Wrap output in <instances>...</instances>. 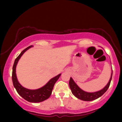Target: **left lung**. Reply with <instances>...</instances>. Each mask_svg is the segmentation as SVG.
<instances>
[{
	"mask_svg": "<svg viewBox=\"0 0 122 122\" xmlns=\"http://www.w3.org/2000/svg\"><path fill=\"white\" fill-rule=\"evenodd\" d=\"M112 74L113 71L112 72L111 77L110 78V80L107 85L103 89L98 92H97L88 93L83 91V90H81V88L76 84V83L74 82V81H73L71 78H70V81L69 82L70 88H71V92H72L73 95H74L75 97H76V98H78V99H81L82 100V101H93V100H95L97 99L98 98H99L100 97L102 96V95L107 91V89H108V88H109V86H110V84H111L112 78Z\"/></svg>",
	"mask_w": 122,
	"mask_h": 122,
	"instance_id": "8db88e82",
	"label": "left lung"
}]
</instances>
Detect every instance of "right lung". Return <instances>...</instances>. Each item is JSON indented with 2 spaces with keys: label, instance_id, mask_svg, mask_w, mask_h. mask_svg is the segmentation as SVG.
Returning a JSON list of instances; mask_svg holds the SVG:
<instances>
[{
  "label": "right lung",
  "instance_id": "add662e5",
  "mask_svg": "<svg viewBox=\"0 0 122 122\" xmlns=\"http://www.w3.org/2000/svg\"><path fill=\"white\" fill-rule=\"evenodd\" d=\"M32 46H28L25 49L21 51L19 56L16 58L14 61V65L13 66V71H12V81L13 86L16 89L18 94L21 97L24 98L25 100L29 102L32 103H38L41 102L47 99L48 98L51 96V92L54 87V86L56 81L59 79V76H61V74L58 75L55 77L53 78L47 83V84L45 85L44 86L41 87L38 89L36 90H30L25 88L21 86L18 82L17 78H16V73H15V68L16 64L18 61H19L21 56L24 54V53L28 49L31 48Z\"/></svg>",
  "mask_w": 122,
  "mask_h": 122
}]
</instances>
